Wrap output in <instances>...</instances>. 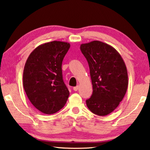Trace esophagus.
Here are the masks:
<instances>
[{
    "label": "esophagus",
    "instance_id": "1",
    "mask_svg": "<svg viewBox=\"0 0 150 150\" xmlns=\"http://www.w3.org/2000/svg\"><path fill=\"white\" fill-rule=\"evenodd\" d=\"M79 86H78V85H77V86H76V87H73V90H74V91H77V90L78 89H79Z\"/></svg>",
    "mask_w": 150,
    "mask_h": 150
}]
</instances>
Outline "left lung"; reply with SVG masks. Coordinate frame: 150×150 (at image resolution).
Returning <instances> with one entry per match:
<instances>
[{
  "instance_id": "8db88e82",
  "label": "left lung",
  "mask_w": 150,
  "mask_h": 150,
  "mask_svg": "<svg viewBox=\"0 0 150 150\" xmlns=\"http://www.w3.org/2000/svg\"><path fill=\"white\" fill-rule=\"evenodd\" d=\"M89 64L93 94L86 100L87 108L97 115L115 110L126 93L127 71L118 51L105 42L93 41L80 45Z\"/></svg>"
}]
</instances>
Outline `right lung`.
Segmentation results:
<instances>
[{
	"instance_id": "1",
	"label": "right lung",
	"mask_w": 150,
	"mask_h": 150,
	"mask_svg": "<svg viewBox=\"0 0 150 150\" xmlns=\"http://www.w3.org/2000/svg\"><path fill=\"white\" fill-rule=\"evenodd\" d=\"M69 42L54 41L40 45L30 53L23 71V87L33 106L51 115L65 106L69 91L63 80L62 62Z\"/></svg>"
}]
</instances>
